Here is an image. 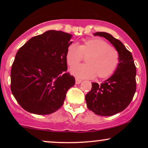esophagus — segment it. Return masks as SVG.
Listing matches in <instances>:
<instances>
[{"instance_id":"34e87169","label":"esophagus","mask_w":148,"mask_h":148,"mask_svg":"<svg viewBox=\"0 0 148 148\" xmlns=\"http://www.w3.org/2000/svg\"><path fill=\"white\" fill-rule=\"evenodd\" d=\"M81 81H82V80H81V79H76V84H81Z\"/></svg>"}]
</instances>
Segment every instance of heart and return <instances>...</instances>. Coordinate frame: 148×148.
Returning <instances> with one entry per match:
<instances>
[{
	"instance_id": "heart-1",
	"label": "heart",
	"mask_w": 148,
	"mask_h": 148,
	"mask_svg": "<svg viewBox=\"0 0 148 148\" xmlns=\"http://www.w3.org/2000/svg\"><path fill=\"white\" fill-rule=\"evenodd\" d=\"M86 57V64L71 69V73L81 79H105L114 72L119 62V53L114 47L100 38L85 40L78 46L71 44L66 51V60L70 67L77 65Z\"/></svg>"
}]
</instances>
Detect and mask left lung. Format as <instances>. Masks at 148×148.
<instances>
[{
    "mask_svg": "<svg viewBox=\"0 0 148 148\" xmlns=\"http://www.w3.org/2000/svg\"><path fill=\"white\" fill-rule=\"evenodd\" d=\"M106 38L119 53V63L114 74L101 84L92 83L86 95L88 109L101 116H112L129 106L136 89V68L130 51L120 40L105 32L94 33Z\"/></svg>",
    "mask_w": 148,
    "mask_h": 148,
    "instance_id": "8db88e82",
    "label": "left lung"
}]
</instances>
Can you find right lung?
<instances>
[{"label": "right lung", "instance_id": "1", "mask_svg": "<svg viewBox=\"0 0 148 148\" xmlns=\"http://www.w3.org/2000/svg\"><path fill=\"white\" fill-rule=\"evenodd\" d=\"M72 35L48 30L18 49L11 69V91L23 109L38 115L54 113L75 84L68 72L66 51Z\"/></svg>", "mask_w": 148, "mask_h": 148}]
</instances>
